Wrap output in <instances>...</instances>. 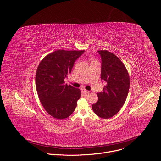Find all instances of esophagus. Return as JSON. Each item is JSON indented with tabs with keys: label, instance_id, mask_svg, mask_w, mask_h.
I'll return each instance as SVG.
<instances>
[{
	"label": "esophagus",
	"instance_id": "obj_1",
	"mask_svg": "<svg viewBox=\"0 0 161 161\" xmlns=\"http://www.w3.org/2000/svg\"><path fill=\"white\" fill-rule=\"evenodd\" d=\"M82 91H83V92H84L85 94H88V93H89V91H88V90H85L84 88L82 89Z\"/></svg>",
	"mask_w": 161,
	"mask_h": 161
}]
</instances>
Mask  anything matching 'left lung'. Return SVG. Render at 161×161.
<instances>
[{"label": "left lung", "instance_id": "obj_1", "mask_svg": "<svg viewBox=\"0 0 161 161\" xmlns=\"http://www.w3.org/2000/svg\"><path fill=\"white\" fill-rule=\"evenodd\" d=\"M101 58V79L106 85L97 93L98 101L92 105L93 112L103 119L116 115L125 103L130 86L125 66L113 53L99 51Z\"/></svg>", "mask_w": 161, "mask_h": 161}]
</instances>
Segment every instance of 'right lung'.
Masks as SVG:
<instances>
[{"instance_id": "1", "label": "right lung", "mask_w": 161, "mask_h": 161, "mask_svg": "<svg viewBox=\"0 0 161 161\" xmlns=\"http://www.w3.org/2000/svg\"><path fill=\"white\" fill-rule=\"evenodd\" d=\"M84 51L58 50L47 55L36 74V87L43 107L54 118L69 117L77 107L80 90L65 84L75 62Z\"/></svg>"}]
</instances>
